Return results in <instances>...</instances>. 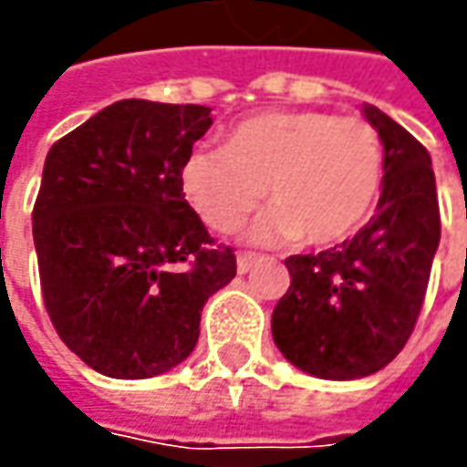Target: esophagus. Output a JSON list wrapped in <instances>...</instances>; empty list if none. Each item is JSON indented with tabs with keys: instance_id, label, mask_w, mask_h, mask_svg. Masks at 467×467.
I'll list each match as a JSON object with an SVG mask.
<instances>
[{
	"instance_id": "esophagus-1",
	"label": "esophagus",
	"mask_w": 467,
	"mask_h": 467,
	"mask_svg": "<svg viewBox=\"0 0 467 467\" xmlns=\"http://www.w3.org/2000/svg\"><path fill=\"white\" fill-rule=\"evenodd\" d=\"M257 260H260V257L252 254V252H239V254H236V270H239V273H249V270L257 265Z\"/></svg>"
}]
</instances>
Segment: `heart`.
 I'll list each match as a JSON object with an SVG mask.
<instances>
[{
	"label": "heart",
	"mask_w": 467,
	"mask_h": 467,
	"mask_svg": "<svg viewBox=\"0 0 467 467\" xmlns=\"http://www.w3.org/2000/svg\"><path fill=\"white\" fill-rule=\"evenodd\" d=\"M189 207L213 231L242 223L267 194L270 210L246 228L257 244L312 246L348 239L379 200L385 145L364 117L262 111L234 124L225 148H192L179 171Z\"/></svg>",
	"instance_id": "b5f03b06"
}]
</instances>
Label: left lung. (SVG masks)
<instances>
[{"instance_id": "8db88e82", "label": "left lung", "mask_w": 467, "mask_h": 467, "mask_svg": "<svg viewBox=\"0 0 467 467\" xmlns=\"http://www.w3.org/2000/svg\"><path fill=\"white\" fill-rule=\"evenodd\" d=\"M364 114L385 145L377 213L353 239L288 257L291 285L273 309L280 353L319 379L368 377L403 350L440 246L431 155L377 106Z\"/></svg>"}]
</instances>
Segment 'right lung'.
I'll return each instance as SVG.
<instances>
[{"label":"right lung","mask_w":467,"mask_h":467,"mask_svg":"<svg viewBox=\"0 0 467 467\" xmlns=\"http://www.w3.org/2000/svg\"><path fill=\"white\" fill-rule=\"evenodd\" d=\"M207 106L127 99L57 140L33 205L46 312L64 346L114 379H145L197 346L200 312L236 275L179 171Z\"/></svg>","instance_id":"add662e5"}]
</instances>
